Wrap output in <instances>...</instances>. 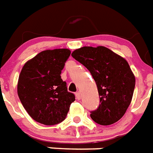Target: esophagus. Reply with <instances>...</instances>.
<instances>
[{
  "instance_id": "esophagus-1",
  "label": "esophagus",
  "mask_w": 153,
  "mask_h": 153,
  "mask_svg": "<svg viewBox=\"0 0 153 153\" xmlns=\"http://www.w3.org/2000/svg\"><path fill=\"white\" fill-rule=\"evenodd\" d=\"M76 98L78 100H80V99H81V94H80V91H77V92L76 93Z\"/></svg>"
}]
</instances>
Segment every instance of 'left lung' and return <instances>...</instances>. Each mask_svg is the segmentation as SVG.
<instances>
[{
  "instance_id": "left-lung-1",
  "label": "left lung",
  "mask_w": 153,
  "mask_h": 153,
  "mask_svg": "<svg viewBox=\"0 0 153 153\" xmlns=\"http://www.w3.org/2000/svg\"><path fill=\"white\" fill-rule=\"evenodd\" d=\"M91 73L97 85L100 104L91 119L102 126L118 122L131 102L135 76L124 57L105 46H83L72 53Z\"/></svg>"
}]
</instances>
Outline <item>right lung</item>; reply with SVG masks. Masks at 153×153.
<instances>
[{"label":"right lung","mask_w":153,"mask_h":153,"mask_svg":"<svg viewBox=\"0 0 153 153\" xmlns=\"http://www.w3.org/2000/svg\"><path fill=\"white\" fill-rule=\"evenodd\" d=\"M69 49L46 50L24 64L19 73L17 93L28 114L46 126L56 125L66 118L75 96L61 78Z\"/></svg>","instance_id":"1"}]
</instances>
